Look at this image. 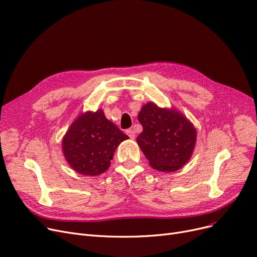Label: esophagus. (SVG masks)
Wrapping results in <instances>:
<instances>
[{
	"label": "esophagus",
	"instance_id": "1",
	"mask_svg": "<svg viewBox=\"0 0 257 257\" xmlns=\"http://www.w3.org/2000/svg\"><path fill=\"white\" fill-rule=\"evenodd\" d=\"M126 133H127V136H128L131 140H135V139H136V132H135V130H133V129H128V130L126 131Z\"/></svg>",
	"mask_w": 257,
	"mask_h": 257
}]
</instances>
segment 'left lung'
I'll return each instance as SVG.
<instances>
[{
  "label": "left lung",
  "mask_w": 257,
  "mask_h": 257,
  "mask_svg": "<svg viewBox=\"0 0 257 257\" xmlns=\"http://www.w3.org/2000/svg\"><path fill=\"white\" fill-rule=\"evenodd\" d=\"M143 132L137 142L153 169L173 172L191 159L196 143V129L181 111L145 104L138 116Z\"/></svg>",
  "instance_id": "left-lung-1"
}]
</instances>
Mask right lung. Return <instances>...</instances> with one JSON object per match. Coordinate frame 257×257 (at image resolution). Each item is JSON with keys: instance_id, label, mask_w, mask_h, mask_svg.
I'll use <instances>...</instances> for the list:
<instances>
[{"instance_id": "right-lung-1", "label": "right lung", "mask_w": 257, "mask_h": 257, "mask_svg": "<svg viewBox=\"0 0 257 257\" xmlns=\"http://www.w3.org/2000/svg\"><path fill=\"white\" fill-rule=\"evenodd\" d=\"M128 139L97 109L81 113L72 121L62 140V150L75 172L96 176L109 168L117 146Z\"/></svg>"}]
</instances>
